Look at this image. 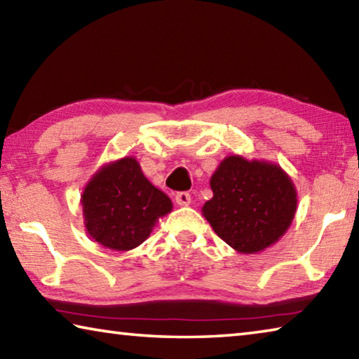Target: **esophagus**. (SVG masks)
I'll list each match as a JSON object with an SVG mask.
<instances>
[{"label": "esophagus", "mask_w": 359, "mask_h": 359, "mask_svg": "<svg viewBox=\"0 0 359 359\" xmlns=\"http://www.w3.org/2000/svg\"><path fill=\"white\" fill-rule=\"evenodd\" d=\"M175 203L179 205H190L191 204V194L188 191H180L175 194Z\"/></svg>", "instance_id": "1"}]
</instances>
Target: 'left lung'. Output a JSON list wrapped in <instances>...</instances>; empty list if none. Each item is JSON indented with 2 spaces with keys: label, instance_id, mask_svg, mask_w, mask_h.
I'll list each match as a JSON object with an SVG mask.
<instances>
[{
  "label": "left lung",
  "instance_id": "1",
  "mask_svg": "<svg viewBox=\"0 0 359 359\" xmlns=\"http://www.w3.org/2000/svg\"><path fill=\"white\" fill-rule=\"evenodd\" d=\"M203 215L239 253H258L287 233L297 209L293 180L276 163L229 155L210 177Z\"/></svg>",
  "mask_w": 359,
  "mask_h": 359
}]
</instances>
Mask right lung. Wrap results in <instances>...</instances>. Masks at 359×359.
<instances>
[{"mask_svg": "<svg viewBox=\"0 0 359 359\" xmlns=\"http://www.w3.org/2000/svg\"><path fill=\"white\" fill-rule=\"evenodd\" d=\"M81 204L87 234L109 250H133L172 210L166 193L150 184L135 156L102 165L85 185Z\"/></svg>", "mask_w": 359, "mask_h": 359, "instance_id": "1", "label": "right lung"}]
</instances>
